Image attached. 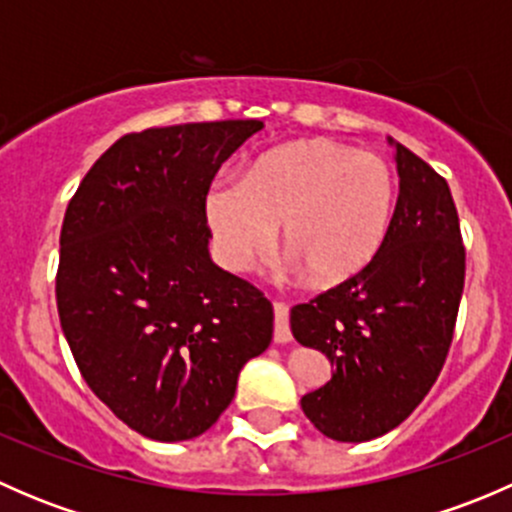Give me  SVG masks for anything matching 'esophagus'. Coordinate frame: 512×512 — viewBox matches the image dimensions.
Masks as SVG:
<instances>
[{"label": "esophagus", "mask_w": 512, "mask_h": 512, "mask_svg": "<svg viewBox=\"0 0 512 512\" xmlns=\"http://www.w3.org/2000/svg\"><path fill=\"white\" fill-rule=\"evenodd\" d=\"M292 339V332H289V312L285 304H275V342L285 344Z\"/></svg>", "instance_id": "1"}]
</instances>
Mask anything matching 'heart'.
Listing matches in <instances>:
<instances>
[{
	"label": "heart",
	"instance_id": "heart-1",
	"mask_svg": "<svg viewBox=\"0 0 512 512\" xmlns=\"http://www.w3.org/2000/svg\"><path fill=\"white\" fill-rule=\"evenodd\" d=\"M215 257L242 272L280 237L287 265L317 287L352 282L384 250L396 175L376 153L307 138L252 160L242 180H218L203 200Z\"/></svg>",
	"mask_w": 512,
	"mask_h": 512
}]
</instances>
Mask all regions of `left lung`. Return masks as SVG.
<instances>
[{"label":"left lung","instance_id":"obj_1","mask_svg":"<svg viewBox=\"0 0 512 512\" xmlns=\"http://www.w3.org/2000/svg\"><path fill=\"white\" fill-rule=\"evenodd\" d=\"M399 200L371 267L289 312V329L319 349L332 379L302 411L332 441L361 443L399 426L441 374L456 327L466 250L448 183L389 138Z\"/></svg>","mask_w":512,"mask_h":512}]
</instances>
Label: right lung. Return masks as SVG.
<instances>
[{
    "label": "right lung",
    "instance_id": "obj_1",
    "mask_svg": "<svg viewBox=\"0 0 512 512\" xmlns=\"http://www.w3.org/2000/svg\"><path fill=\"white\" fill-rule=\"evenodd\" d=\"M262 121L180 123L118 138L61 227L56 307L91 391L153 441H190L270 347L272 304L210 257L203 200Z\"/></svg>",
    "mask_w": 512,
    "mask_h": 512
}]
</instances>
